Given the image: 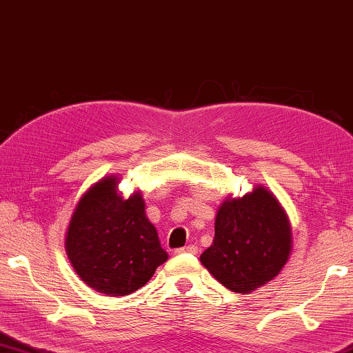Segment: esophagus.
Wrapping results in <instances>:
<instances>
[{
    "instance_id": "1",
    "label": "esophagus",
    "mask_w": 353,
    "mask_h": 353,
    "mask_svg": "<svg viewBox=\"0 0 353 353\" xmlns=\"http://www.w3.org/2000/svg\"><path fill=\"white\" fill-rule=\"evenodd\" d=\"M174 254H198V247L194 244L190 245H185V247H181V249H176Z\"/></svg>"
}]
</instances>
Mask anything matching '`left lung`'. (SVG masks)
<instances>
[{
  "instance_id": "left-lung-1",
  "label": "left lung",
  "mask_w": 353,
  "mask_h": 353,
  "mask_svg": "<svg viewBox=\"0 0 353 353\" xmlns=\"http://www.w3.org/2000/svg\"><path fill=\"white\" fill-rule=\"evenodd\" d=\"M290 252L285 210L274 194L259 185L243 198L220 204L214 243L199 260L228 290L250 293L281 272Z\"/></svg>"
}]
</instances>
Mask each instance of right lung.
I'll use <instances>...</instances> for the list:
<instances>
[{"instance_id":"right-lung-1","label":"right lung","mask_w":353,"mask_h":353,"mask_svg":"<svg viewBox=\"0 0 353 353\" xmlns=\"http://www.w3.org/2000/svg\"><path fill=\"white\" fill-rule=\"evenodd\" d=\"M120 179L104 177L82 194L66 233V254L94 292L125 296L144 287L168 260L139 192L123 199Z\"/></svg>"}]
</instances>
